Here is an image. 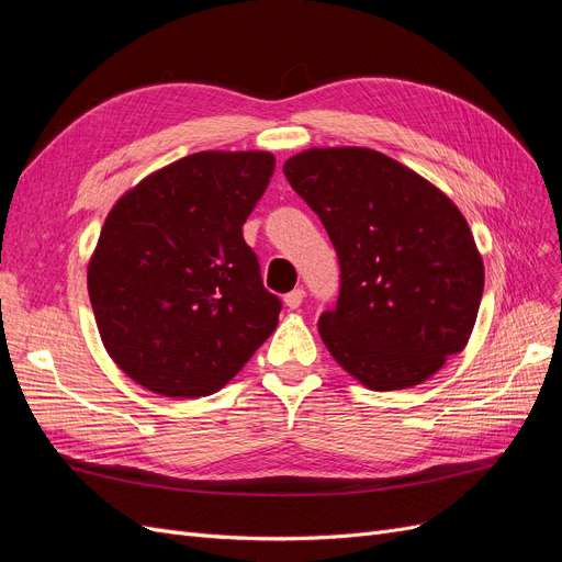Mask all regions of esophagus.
Returning <instances> with one entry per match:
<instances>
[{"instance_id": "obj_1", "label": "esophagus", "mask_w": 562, "mask_h": 562, "mask_svg": "<svg viewBox=\"0 0 562 562\" xmlns=\"http://www.w3.org/2000/svg\"><path fill=\"white\" fill-rule=\"evenodd\" d=\"M302 300H304V291H302V288H295V291H291V293H288V295L283 297L288 310H297L300 304H302Z\"/></svg>"}]
</instances>
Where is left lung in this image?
Masks as SVG:
<instances>
[{"label": "left lung", "mask_w": 562, "mask_h": 562, "mask_svg": "<svg viewBox=\"0 0 562 562\" xmlns=\"http://www.w3.org/2000/svg\"><path fill=\"white\" fill-rule=\"evenodd\" d=\"M283 173L337 252L339 295L318 318L333 359L372 391L429 380L467 347L483 297L464 215L368 147L307 149Z\"/></svg>", "instance_id": "left-lung-1"}]
</instances>
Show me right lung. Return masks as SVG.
<instances>
[{"label": "right lung", "instance_id": "obj_1", "mask_svg": "<svg viewBox=\"0 0 562 562\" xmlns=\"http://www.w3.org/2000/svg\"><path fill=\"white\" fill-rule=\"evenodd\" d=\"M269 151H199L145 178L110 211L89 297L114 363L171 398L211 396L274 333L244 223L274 176Z\"/></svg>", "mask_w": 562, "mask_h": 562}]
</instances>
